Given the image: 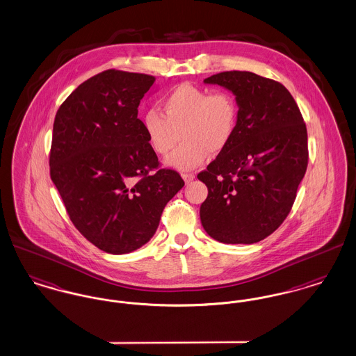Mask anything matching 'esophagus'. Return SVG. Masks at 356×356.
Here are the masks:
<instances>
[{
  "instance_id": "1",
  "label": "esophagus",
  "mask_w": 356,
  "mask_h": 356,
  "mask_svg": "<svg viewBox=\"0 0 356 356\" xmlns=\"http://www.w3.org/2000/svg\"><path fill=\"white\" fill-rule=\"evenodd\" d=\"M181 176H183V179H184V181H186V184L191 183V181L195 179V173H183Z\"/></svg>"
}]
</instances>
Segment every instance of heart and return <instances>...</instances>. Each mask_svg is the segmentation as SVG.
Returning a JSON list of instances; mask_svg holds the SVG:
<instances>
[{
	"label": "heart",
	"instance_id": "b5f03b06",
	"mask_svg": "<svg viewBox=\"0 0 356 356\" xmlns=\"http://www.w3.org/2000/svg\"><path fill=\"white\" fill-rule=\"evenodd\" d=\"M160 109L145 112L143 128L149 147L160 156L173 149L180 134L181 145L167 159L176 170L196 168L209 152H222L236 132L238 106L227 90L209 93L196 85H177L161 99Z\"/></svg>",
	"mask_w": 356,
	"mask_h": 356
}]
</instances>
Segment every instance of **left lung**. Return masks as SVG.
Masks as SVG:
<instances>
[{"label": "left lung", "instance_id": "1", "mask_svg": "<svg viewBox=\"0 0 356 356\" xmlns=\"http://www.w3.org/2000/svg\"><path fill=\"white\" fill-rule=\"evenodd\" d=\"M204 83L236 96L238 121L229 145L197 175L208 188L200 220L220 243H257L286 220L305 177V120L284 85L252 72H221Z\"/></svg>", "mask_w": 356, "mask_h": 356}]
</instances>
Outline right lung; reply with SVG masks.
I'll list each match as a JSON object with an SVG mask.
<instances>
[{
  "label": "right lung",
  "instance_id": "add662e5",
  "mask_svg": "<svg viewBox=\"0 0 356 356\" xmlns=\"http://www.w3.org/2000/svg\"><path fill=\"white\" fill-rule=\"evenodd\" d=\"M154 77L108 69L79 85L58 108L49 167L69 219L104 252L129 254L154 235L161 213L184 186L160 168L138 105Z\"/></svg>",
  "mask_w": 356,
  "mask_h": 356
}]
</instances>
